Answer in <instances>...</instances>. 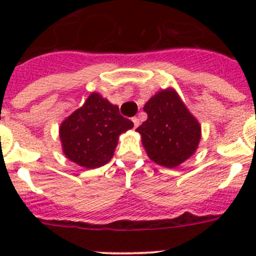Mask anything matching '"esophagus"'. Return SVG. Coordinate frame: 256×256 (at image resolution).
<instances>
[{"label":"esophagus","mask_w":256,"mask_h":256,"mask_svg":"<svg viewBox=\"0 0 256 256\" xmlns=\"http://www.w3.org/2000/svg\"><path fill=\"white\" fill-rule=\"evenodd\" d=\"M132 122L134 124V128H137L140 126V119H137V118H132Z\"/></svg>","instance_id":"1"}]
</instances>
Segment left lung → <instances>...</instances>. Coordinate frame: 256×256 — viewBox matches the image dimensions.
Returning a JSON list of instances; mask_svg holds the SVG:
<instances>
[{"label": "left lung", "instance_id": "obj_1", "mask_svg": "<svg viewBox=\"0 0 256 256\" xmlns=\"http://www.w3.org/2000/svg\"><path fill=\"white\" fill-rule=\"evenodd\" d=\"M148 120L137 128L148 158L176 168L195 154L201 126L173 88L159 91L144 106Z\"/></svg>", "mask_w": 256, "mask_h": 256}]
</instances>
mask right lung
Returning a JSON list of instances; mask_svg holds the SVG:
<instances>
[{
  "label": "right lung",
  "instance_id": "1",
  "mask_svg": "<svg viewBox=\"0 0 256 256\" xmlns=\"http://www.w3.org/2000/svg\"><path fill=\"white\" fill-rule=\"evenodd\" d=\"M132 128L133 123L122 116L118 106L94 92L61 123L62 152L79 166L98 168L112 160L119 134Z\"/></svg>",
  "mask_w": 256,
  "mask_h": 256
}]
</instances>
